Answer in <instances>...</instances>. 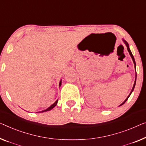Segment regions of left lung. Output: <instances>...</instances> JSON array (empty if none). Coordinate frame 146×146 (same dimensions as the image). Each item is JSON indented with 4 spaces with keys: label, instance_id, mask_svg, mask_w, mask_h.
Segmentation results:
<instances>
[{
    "label": "left lung",
    "instance_id": "obj_1",
    "mask_svg": "<svg viewBox=\"0 0 146 146\" xmlns=\"http://www.w3.org/2000/svg\"><path fill=\"white\" fill-rule=\"evenodd\" d=\"M123 42L125 43V45H126V46H127V50H128V52H129V54H130V56H131V58H132V61H133V62H134V67H135V70H136V62H135V60H134V56H133V55H132V52H131V51H130V48H129V44H128V42H127V41H126L125 40H124V39L123 38ZM136 78H135V81H134V85H133V87H132V90H131V92H130V93L129 94V95L128 96V97L127 98H126V100L125 101H124L123 103H122L120 106H121L122 105H123L126 102H127V100H128V98H129V96H130V94H132V92H133V90H134V87H135V85H136Z\"/></svg>",
    "mask_w": 146,
    "mask_h": 146
}]
</instances>
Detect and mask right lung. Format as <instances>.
Listing matches in <instances>:
<instances>
[{
  "mask_svg": "<svg viewBox=\"0 0 146 146\" xmlns=\"http://www.w3.org/2000/svg\"><path fill=\"white\" fill-rule=\"evenodd\" d=\"M61 84H62V80H60V84H59V86H61ZM58 100H56L55 102H54V103L53 104H52V105H51L50 106L49 108H48L47 109H46V110L36 112V113H43V112H46V111H48L51 110L52 109H53L54 107H55V106H56V105H57V104H58Z\"/></svg>",
  "mask_w": 146,
  "mask_h": 146,
  "instance_id": "1",
  "label": "right lung"
}]
</instances>
